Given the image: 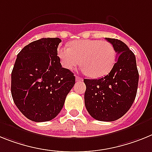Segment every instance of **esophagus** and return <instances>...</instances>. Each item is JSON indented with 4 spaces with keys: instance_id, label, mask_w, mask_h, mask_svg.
<instances>
[{
    "instance_id": "1",
    "label": "esophagus",
    "mask_w": 152,
    "mask_h": 152,
    "mask_svg": "<svg viewBox=\"0 0 152 152\" xmlns=\"http://www.w3.org/2000/svg\"><path fill=\"white\" fill-rule=\"evenodd\" d=\"M83 80V78L80 77V76H76V82H79V81H82Z\"/></svg>"
}]
</instances>
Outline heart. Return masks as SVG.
Segmentation results:
<instances>
[{
  "label": "heart",
  "mask_w": 152,
  "mask_h": 152,
  "mask_svg": "<svg viewBox=\"0 0 152 152\" xmlns=\"http://www.w3.org/2000/svg\"><path fill=\"white\" fill-rule=\"evenodd\" d=\"M57 54L64 68L72 69L81 62L83 71L92 78L107 75L116 61L113 45L99 39L75 40L69 47H60Z\"/></svg>",
  "instance_id": "1"
}]
</instances>
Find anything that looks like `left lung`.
Returning a JSON list of instances; mask_svg holds the SVG:
<instances>
[{
    "mask_svg": "<svg viewBox=\"0 0 152 152\" xmlns=\"http://www.w3.org/2000/svg\"><path fill=\"white\" fill-rule=\"evenodd\" d=\"M113 45L117 60L109 74L99 80H84L85 105L92 118L113 122L127 113L134 102L138 84L135 56L122 41L105 38Z\"/></svg>",
    "mask_w": 152,
    "mask_h": 152,
    "instance_id": "obj_1",
    "label": "left lung"
}]
</instances>
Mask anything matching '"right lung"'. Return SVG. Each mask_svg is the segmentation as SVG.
<instances>
[{
	"label": "right lung",
	"mask_w": 152,
	"mask_h": 152,
	"mask_svg": "<svg viewBox=\"0 0 152 152\" xmlns=\"http://www.w3.org/2000/svg\"><path fill=\"white\" fill-rule=\"evenodd\" d=\"M60 38H41L18 54L11 72V95L22 114L34 122L50 121L60 113L75 84L57 56Z\"/></svg>",
	"instance_id": "add662e5"
}]
</instances>
